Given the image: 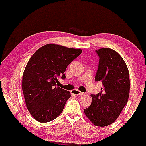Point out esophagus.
<instances>
[{"instance_id":"obj_1","label":"esophagus","mask_w":146,"mask_h":146,"mask_svg":"<svg viewBox=\"0 0 146 146\" xmlns=\"http://www.w3.org/2000/svg\"><path fill=\"white\" fill-rule=\"evenodd\" d=\"M72 92L74 94H75V95H76V96L84 95V94L83 93L81 92L80 91L78 90H72Z\"/></svg>"}]
</instances>
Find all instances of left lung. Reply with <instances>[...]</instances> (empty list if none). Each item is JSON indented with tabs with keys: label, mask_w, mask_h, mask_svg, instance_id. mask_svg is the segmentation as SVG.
<instances>
[{
	"label": "left lung",
	"mask_w": 146,
	"mask_h": 146,
	"mask_svg": "<svg viewBox=\"0 0 146 146\" xmlns=\"http://www.w3.org/2000/svg\"><path fill=\"white\" fill-rule=\"evenodd\" d=\"M96 52L100 61L95 81H101L103 88L100 93L91 94L92 102L84 112L94 126L104 127L117 119L127 103L129 74L124 60L115 50L102 48Z\"/></svg>",
	"instance_id": "1"
}]
</instances>
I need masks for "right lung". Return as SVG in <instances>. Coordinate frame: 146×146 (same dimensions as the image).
I'll list each match as a JSON object with an SVG mask.
<instances>
[{
  "label": "right lung",
  "instance_id": "add662e5",
  "mask_svg": "<svg viewBox=\"0 0 146 146\" xmlns=\"http://www.w3.org/2000/svg\"><path fill=\"white\" fill-rule=\"evenodd\" d=\"M82 50L50 43L37 50L25 66L22 88L27 108L40 123L53 121L62 113L70 91L55 86L57 77L64 74L67 66Z\"/></svg>",
  "mask_w": 146,
  "mask_h": 146
}]
</instances>
